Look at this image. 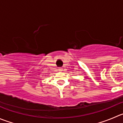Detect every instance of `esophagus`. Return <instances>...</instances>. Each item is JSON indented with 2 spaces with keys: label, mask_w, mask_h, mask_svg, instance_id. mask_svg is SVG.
<instances>
[{
  "label": "esophagus",
  "mask_w": 123,
  "mask_h": 123,
  "mask_svg": "<svg viewBox=\"0 0 123 123\" xmlns=\"http://www.w3.org/2000/svg\"><path fill=\"white\" fill-rule=\"evenodd\" d=\"M58 71H59L60 72H62V71H63V69L62 68H60L59 69H58Z\"/></svg>",
  "instance_id": "1"
}]
</instances>
